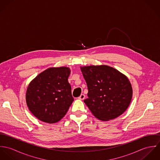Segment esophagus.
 <instances>
[{
    "label": "esophagus",
    "instance_id": "esophagus-1",
    "mask_svg": "<svg viewBox=\"0 0 160 160\" xmlns=\"http://www.w3.org/2000/svg\"><path fill=\"white\" fill-rule=\"evenodd\" d=\"M84 98H85V95H84V94H81V95L78 97V99H79V100H84Z\"/></svg>",
    "mask_w": 160,
    "mask_h": 160
}]
</instances>
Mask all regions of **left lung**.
Returning <instances> with one entry per match:
<instances>
[{
    "label": "left lung",
    "instance_id": "left-lung-1",
    "mask_svg": "<svg viewBox=\"0 0 160 160\" xmlns=\"http://www.w3.org/2000/svg\"><path fill=\"white\" fill-rule=\"evenodd\" d=\"M88 88L84 100L93 115L102 121L113 119L129 106L132 88L128 77L108 65L81 67Z\"/></svg>",
    "mask_w": 160,
    "mask_h": 160
}]
</instances>
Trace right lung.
I'll use <instances>...</instances> for the list:
<instances>
[{
	"label": "right lung",
	"instance_id": "add662e5",
	"mask_svg": "<svg viewBox=\"0 0 160 160\" xmlns=\"http://www.w3.org/2000/svg\"><path fill=\"white\" fill-rule=\"evenodd\" d=\"M68 67H52L29 84L26 102L29 111L40 121L53 124L67 114L74 98L68 82Z\"/></svg>",
	"mask_w": 160,
	"mask_h": 160
}]
</instances>
